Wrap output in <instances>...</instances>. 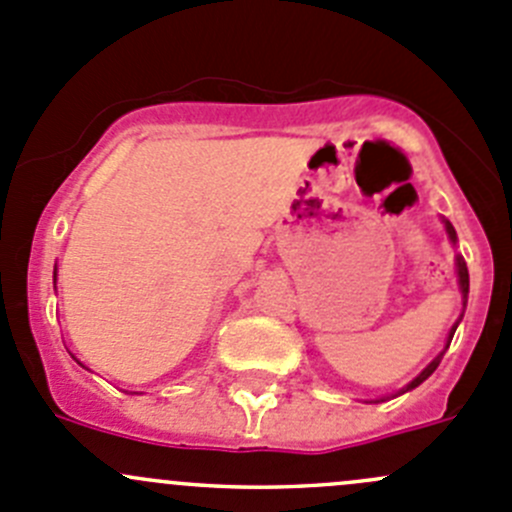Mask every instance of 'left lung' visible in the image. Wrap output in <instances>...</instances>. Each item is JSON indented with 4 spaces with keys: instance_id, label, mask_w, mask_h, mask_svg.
Segmentation results:
<instances>
[{
    "instance_id": "left-lung-1",
    "label": "left lung",
    "mask_w": 512,
    "mask_h": 512,
    "mask_svg": "<svg viewBox=\"0 0 512 512\" xmlns=\"http://www.w3.org/2000/svg\"><path fill=\"white\" fill-rule=\"evenodd\" d=\"M443 226H445V234H448V241H450V244H453V246H458V236H455V229H453V224H450L448 219H443ZM455 276H458V288H460V298H463V313H465V303H468V288H470V278H468V266H465V258L460 256V254H455ZM463 313H460V316H458V321H455L453 326H450V331H448V338H445V348H443V351H440L438 356H435L433 361H430L428 366L423 368V371L418 373V376L413 378L411 383H408V386H403L401 391H396V393H393L391 398H396V396H403V393L413 391V388H418V386H421V383L426 381V378L433 376V371H435V368H438L440 358H443V353L448 351L450 341H453V333H455V328H458V323L463 321ZM386 398H388V396H383L381 401H386Z\"/></svg>"
}]
</instances>
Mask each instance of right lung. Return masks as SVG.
<instances>
[{"instance_id":"right-lung-1","label":"right lung","mask_w":512,"mask_h":512,"mask_svg":"<svg viewBox=\"0 0 512 512\" xmlns=\"http://www.w3.org/2000/svg\"><path fill=\"white\" fill-rule=\"evenodd\" d=\"M54 291H57V266H54ZM74 361H77V358H74ZM77 363H79V366H84L82 361H77Z\"/></svg>"}]
</instances>
